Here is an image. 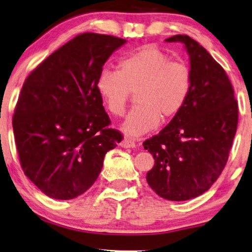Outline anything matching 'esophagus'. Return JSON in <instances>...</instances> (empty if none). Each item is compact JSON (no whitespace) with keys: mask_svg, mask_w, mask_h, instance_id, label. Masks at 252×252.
I'll use <instances>...</instances> for the list:
<instances>
[{"mask_svg":"<svg viewBox=\"0 0 252 252\" xmlns=\"http://www.w3.org/2000/svg\"><path fill=\"white\" fill-rule=\"evenodd\" d=\"M120 146H122L123 148H135L136 143H135V141H134V140L129 139V137H126V139H124L122 141Z\"/></svg>","mask_w":252,"mask_h":252,"instance_id":"1","label":"esophagus"}]
</instances>
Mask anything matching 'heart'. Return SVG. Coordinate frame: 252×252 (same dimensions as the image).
Instances as JSON below:
<instances>
[{
	"mask_svg": "<svg viewBox=\"0 0 252 252\" xmlns=\"http://www.w3.org/2000/svg\"><path fill=\"white\" fill-rule=\"evenodd\" d=\"M96 91L108 112L122 116L132 93L137 105L123 128L129 135L154 129L185 109L192 91V73L184 62L172 61L155 46H144L119 61L118 71L102 70Z\"/></svg>",
	"mask_w": 252,
	"mask_h": 252,
	"instance_id": "heart-1",
	"label": "heart"
}]
</instances>
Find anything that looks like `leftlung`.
Wrapping results in <instances>:
<instances>
[{
	"instance_id": "1",
	"label": "left lung",
	"mask_w": 252,
	"mask_h": 252,
	"mask_svg": "<svg viewBox=\"0 0 252 252\" xmlns=\"http://www.w3.org/2000/svg\"><path fill=\"white\" fill-rule=\"evenodd\" d=\"M165 41L185 44L190 58L192 91L185 109L143 142L155 159L147 181L160 197L187 201L208 190L225 168L239 106L228 75L205 48L181 34Z\"/></svg>"
}]
</instances>
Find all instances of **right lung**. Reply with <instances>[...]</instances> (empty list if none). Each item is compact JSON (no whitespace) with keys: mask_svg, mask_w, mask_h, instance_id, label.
I'll return each instance as SVG.
<instances>
[{"mask_svg":"<svg viewBox=\"0 0 252 252\" xmlns=\"http://www.w3.org/2000/svg\"><path fill=\"white\" fill-rule=\"evenodd\" d=\"M127 41L82 33L54 51L24 82L12 117L24 173L56 199L84 194L97 179L105 154L123 140L111 124L96 80Z\"/></svg>","mask_w":252,"mask_h":252,"instance_id":"obj_1","label":"right lung"}]
</instances>
